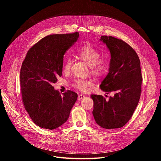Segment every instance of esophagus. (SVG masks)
<instances>
[{
	"label": "esophagus",
	"mask_w": 161,
	"mask_h": 161,
	"mask_svg": "<svg viewBox=\"0 0 161 161\" xmlns=\"http://www.w3.org/2000/svg\"><path fill=\"white\" fill-rule=\"evenodd\" d=\"M85 97V96L83 94H79L78 97V100H81L82 99H83Z\"/></svg>",
	"instance_id": "esophagus-1"
}]
</instances>
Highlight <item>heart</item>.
Segmentation results:
<instances>
[{
	"label": "heart",
	"instance_id": "1",
	"mask_svg": "<svg viewBox=\"0 0 161 161\" xmlns=\"http://www.w3.org/2000/svg\"><path fill=\"white\" fill-rule=\"evenodd\" d=\"M76 56L90 65L92 74L97 77L104 76L109 69V62L104 58H101V53L98 49L90 44H84L76 51ZM73 60L71 58H65L63 62V71L68 73L71 71ZM92 81L87 80L76 79L73 86L81 91L86 92L92 86Z\"/></svg>",
	"mask_w": 161,
	"mask_h": 161
}]
</instances>
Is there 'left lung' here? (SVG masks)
Returning <instances> with one entry per match:
<instances>
[{"label": "left lung", "mask_w": 161, "mask_h": 161, "mask_svg": "<svg viewBox=\"0 0 161 161\" xmlns=\"http://www.w3.org/2000/svg\"><path fill=\"white\" fill-rule=\"evenodd\" d=\"M100 40L111 53L109 73L100 88L108 94H114L108 100L101 95H91L92 113L101 127L120 128L130 119L140 101L143 80L140 60L135 50L123 40L107 36H101Z\"/></svg>", "instance_id": "8db88e82"}]
</instances>
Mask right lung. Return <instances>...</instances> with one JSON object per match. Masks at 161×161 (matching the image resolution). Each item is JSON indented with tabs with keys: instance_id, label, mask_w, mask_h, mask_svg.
<instances>
[{
	"instance_id": "obj_1",
	"label": "right lung",
	"mask_w": 161,
	"mask_h": 161,
	"mask_svg": "<svg viewBox=\"0 0 161 161\" xmlns=\"http://www.w3.org/2000/svg\"><path fill=\"white\" fill-rule=\"evenodd\" d=\"M79 33L47 36L29 50L22 62L19 80L22 102L39 127L55 129L64 124L78 98L71 90L63 96L52 86L62 75L64 55Z\"/></svg>"
}]
</instances>
